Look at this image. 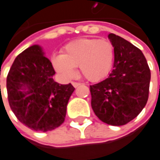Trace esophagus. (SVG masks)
<instances>
[{
	"label": "esophagus",
	"mask_w": 160,
	"mask_h": 160,
	"mask_svg": "<svg viewBox=\"0 0 160 160\" xmlns=\"http://www.w3.org/2000/svg\"><path fill=\"white\" fill-rule=\"evenodd\" d=\"M72 85H73V87H78L79 86H80L81 84L79 83V82H73V83H72Z\"/></svg>",
	"instance_id": "1"
}]
</instances>
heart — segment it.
<instances>
[{
  "mask_svg": "<svg viewBox=\"0 0 160 160\" xmlns=\"http://www.w3.org/2000/svg\"><path fill=\"white\" fill-rule=\"evenodd\" d=\"M114 47L110 41L80 38L68 43L62 55L52 57V65L64 80H71L79 66L80 73L90 81H98L107 76L114 61Z\"/></svg>",
  "mask_w": 160,
  "mask_h": 160,
  "instance_id": "obj_1",
  "label": "heart"
}]
</instances>
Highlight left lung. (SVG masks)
<instances>
[{"label":"left lung","instance_id":"left-lung-1","mask_svg":"<svg viewBox=\"0 0 160 160\" xmlns=\"http://www.w3.org/2000/svg\"><path fill=\"white\" fill-rule=\"evenodd\" d=\"M108 38L114 47V66L105 80L90 86L92 108L102 122L121 126L137 117L147 104L151 72L143 53L116 34Z\"/></svg>","mask_w":160,"mask_h":160}]
</instances>
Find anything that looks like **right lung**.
<instances>
[{"label": "right lung", "mask_w": 160, "mask_h": 160, "mask_svg": "<svg viewBox=\"0 0 160 160\" xmlns=\"http://www.w3.org/2000/svg\"><path fill=\"white\" fill-rule=\"evenodd\" d=\"M56 73L41 46L35 44L17 56L7 77L9 105L18 120L35 131L47 132L63 123L71 84L53 80Z\"/></svg>", "instance_id": "add662e5"}]
</instances>
